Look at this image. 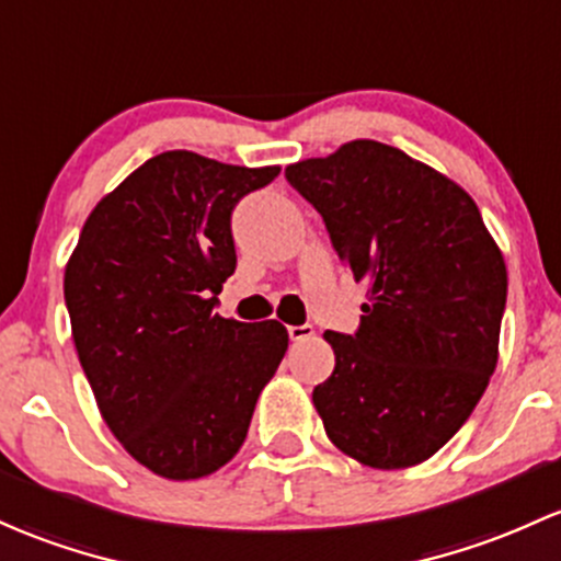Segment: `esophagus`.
Here are the masks:
<instances>
[{
  "mask_svg": "<svg viewBox=\"0 0 561 561\" xmlns=\"http://www.w3.org/2000/svg\"><path fill=\"white\" fill-rule=\"evenodd\" d=\"M287 335H290V341H295V343L309 341V337L313 335V328L311 324H290V328H287Z\"/></svg>",
  "mask_w": 561,
  "mask_h": 561,
  "instance_id": "1",
  "label": "esophagus"
}]
</instances>
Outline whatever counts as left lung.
<instances>
[{
  "label": "left lung",
  "mask_w": 561,
  "mask_h": 561,
  "mask_svg": "<svg viewBox=\"0 0 561 561\" xmlns=\"http://www.w3.org/2000/svg\"><path fill=\"white\" fill-rule=\"evenodd\" d=\"M341 261L367 282L354 335L324 332L313 389L330 442L370 469H410L469 421L497 365L506 263L458 183L378 140L285 170Z\"/></svg>",
  "instance_id": "8db88e82"
}]
</instances>
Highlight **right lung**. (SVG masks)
<instances>
[{
	"mask_svg": "<svg viewBox=\"0 0 561 561\" xmlns=\"http://www.w3.org/2000/svg\"><path fill=\"white\" fill-rule=\"evenodd\" d=\"M276 175L159 153L98 202L66 263L73 346L98 410L157 477L186 482L229 463L287 351L276 319L215 313L237 268L233 207Z\"/></svg>",
	"mask_w": 561,
	"mask_h": 561,
	"instance_id": "add662e5",
	"label": "right lung"
}]
</instances>
